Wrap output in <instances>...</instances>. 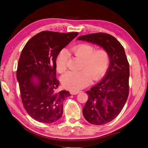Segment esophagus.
<instances>
[{
    "label": "esophagus",
    "mask_w": 148,
    "mask_h": 148,
    "mask_svg": "<svg viewBox=\"0 0 148 148\" xmlns=\"http://www.w3.org/2000/svg\"><path fill=\"white\" fill-rule=\"evenodd\" d=\"M78 93H79V91H70L71 95H77V94H78Z\"/></svg>",
    "instance_id": "34e87169"
}]
</instances>
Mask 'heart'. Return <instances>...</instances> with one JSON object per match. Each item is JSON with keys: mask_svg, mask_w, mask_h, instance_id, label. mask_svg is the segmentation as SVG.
<instances>
[{"mask_svg": "<svg viewBox=\"0 0 148 148\" xmlns=\"http://www.w3.org/2000/svg\"><path fill=\"white\" fill-rule=\"evenodd\" d=\"M74 56L82 59L80 70L77 72L68 71L61 77L63 86L71 91H77L91 83L92 78L95 81L101 79L108 69L110 57L109 53L104 49L95 50L93 46L80 44L71 49ZM56 69L59 73H64L68 65V56L66 51L62 49L58 54Z\"/></svg>", "mask_w": 148, "mask_h": 148, "instance_id": "1", "label": "heart"}]
</instances>
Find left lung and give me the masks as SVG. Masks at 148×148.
<instances>
[{"mask_svg": "<svg viewBox=\"0 0 148 148\" xmlns=\"http://www.w3.org/2000/svg\"><path fill=\"white\" fill-rule=\"evenodd\" d=\"M108 51L110 62L102 81L87 91L88 99L83 109L84 117L93 125H104L117 117L129 95L130 66L124 48L113 36L97 33L78 37Z\"/></svg>", "mask_w": 148, "mask_h": 148, "instance_id": "8db88e82", "label": "left lung"}]
</instances>
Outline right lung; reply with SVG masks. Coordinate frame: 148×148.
Instances as JSON below:
<instances>
[{"label":"right lung","mask_w":148,"mask_h":148,"mask_svg":"<svg viewBox=\"0 0 148 148\" xmlns=\"http://www.w3.org/2000/svg\"><path fill=\"white\" fill-rule=\"evenodd\" d=\"M78 34L43 31L25 44L18 63L16 78L22 103L27 113L39 122L52 123L63 114V102L69 91H57L56 58L60 51ZM38 83L32 82L33 76Z\"/></svg>","instance_id":"right-lung-1"}]
</instances>
